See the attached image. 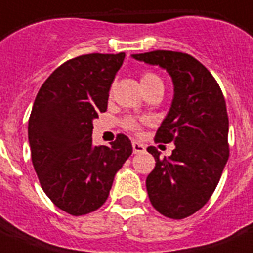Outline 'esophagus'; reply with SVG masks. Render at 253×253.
<instances>
[{"label":"esophagus","instance_id":"esophagus-1","mask_svg":"<svg viewBox=\"0 0 253 253\" xmlns=\"http://www.w3.org/2000/svg\"><path fill=\"white\" fill-rule=\"evenodd\" d=\"M132 150H134V154H142V152L146 151V146H144L143 143L134 140V142H132Z\"/></svg>","mask_w":253,"mask_h":253}]
</instances>
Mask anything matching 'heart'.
Instances as JSON below:
<instances>
[{
	"instance_id": "obj_1",
	"label": "heart",
	"mask_w": 253,
	"mask_h": 253,
	"mask_svg": "<svg viewBox=\"0 0 253 253\" xmlns=\"http://www.w3.org/2000/svg\"><path fill=\"white\" fill-rule=\"evenodd\" d=\"M142 85L143 86H148L151 84H155V83H162V79L154 72H144L142 75ZM122 126L128 131H132V132H138L140 128H142V125H140V121L132 118V117H127V118L123 119Z\"/></svg>"
}]
</instances>
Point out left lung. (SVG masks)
Segmentation results:
<instances>
[{
  "label": "left lung",
  "mask_w": 253,
  "mask_h": 253,
  "mask_svg": "<svg viewBox=\"0 0 253 253\" xmlns=\"http://www.w3.org/2000/svg\"><path fill=\"white\" fill-rule=\"evenodd\" d=\"M132 57L166 68L173 80L172 106L155 142H173L176 148L168 159H160L156 147L147 148L156 166L146 186L160 214L184 219L210 200L230 156L223 93L208 68L192 55L158 49Z\"/></svg>",
  "instance_id": "8db88e82"
}]
</instances>
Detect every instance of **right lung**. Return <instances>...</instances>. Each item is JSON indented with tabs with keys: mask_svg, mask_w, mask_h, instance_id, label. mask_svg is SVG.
<instances>
[{
	"mask_svg": "<svg viewBox=\"0 0 253 253\" xmlns=\"http://www.w3.org/2000/svg\"><path fill=\"white\" fill-rule=\"evenodd\" d=\"M125 52L87 53L65 61L42 85L29 119L31 160L42 189L71 215L95 211L115 173L132 154L126 135L93 146V119L107 109L111 83Z\"/></svg>",
	"mask_w": 253,
	"mask_h": 253,
	"instance_id": "right-lung-1",
	"label": "right lung"
}]
</instances>
